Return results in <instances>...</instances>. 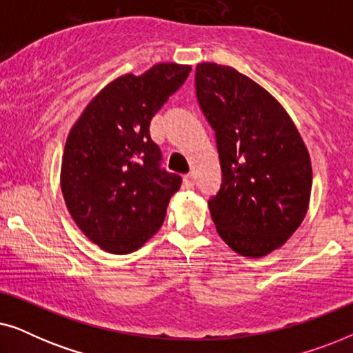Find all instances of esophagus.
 Returning a JSON list of instances; mask_svg holds the SVG:
<instances>
[{
	"instance_id": "esophagus-1",
	"label": "esophagus",
	"mask_w": 353,
	"mask_h": 353,
	"mask_svg": "<svg viewBox=\"0 0 353 353\" xmlns=\"http://www.w3.org/2000/svg\"><path fill=\"white\" fill-rule=\"evenodd\" d=\"M183 185H185V188H188V190H191V188L194 186V178H192L191 173H188V175H185V178H183Z\"/></svg>"
}]
</instances>
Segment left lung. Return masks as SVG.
Segmentation results:
<instances>
[{
    "instance_id": "obj_1",
    "label": "left lung",
    "mask_w": 353,
    "mask_h": 353,
    "mask_svg": "<svg viewBox=\"0 0 353 353\" xmlns=\"http://www.w3.org/2000/svg\"><path fill=\"white\" fill-rule=\"evenodd\" d=\"M196 98L215 133L221 185L209 199L220 238L244 257L281 248L307 214L312 163L268 91L231 67H196Z\"/></svg>"
}]
</instances>
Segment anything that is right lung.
Here are the masks:
<instances>
[{"instance_id":"right-lung-1","label":"right lung","mask_w":353,"mask_h":353,"mask_svg":"<svg viewBox=\"0 0 353 353\" xmlns=\"http://www.w3.org/2000/svg\"><path fill=\"white\" fill-rule=\"evenodd\" d=\"M190 65L157 64L120 77L86 105L67 138L61 188L79 228L104 250L128 254L157 233L181 176L162 167L149 125Z\"/></svg>"}]
</instances>
